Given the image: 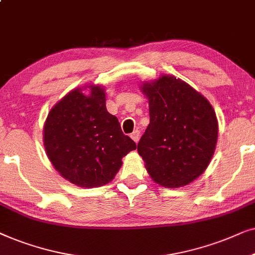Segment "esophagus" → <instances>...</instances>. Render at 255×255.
<instances>
[{"instance_id":"obj_1","label":"esophagus","mask_w":255,"mask_h":255,"mask_svg":"<svg viewBox=\"0 0 255 255\" xmlns=\"http://www.w3.org/2000/svg\"><path fill=\"white\" fill-rule=\"evenodd\" d=\"M130 137L133 138V141L134 142H137L138 141V138H140V130H137V129H135L133 133L130 134Z\"/></svg>"}]
</instances>
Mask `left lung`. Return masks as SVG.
<instances>
[{
  "mask_svg": "<svg viewBox=\"0 0 255 255\" xmlns=\"http://www.w3.org/2000/svg\"><path fill=\"white\" fill-rule=\"evenodd\" d=\"M149 122L137 144L152 181L179 188L199 177L211 161L218 138V121L206 98L189 84L163 74L144 83Z\"/></svg>",
  "mask_w": 255,
  "mask_h": 255,
  "instance_id": "8db88e82",
  "label": "left lung"
}]
</instances>
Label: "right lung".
Segmentation results:
<instances>
[{
    "label": "right lung",
    "mask_w": 255,
    "mask_h": 255,
    "mask_svg": "<svg viewBox=\"0 0 255 255\" xmlns=\"http://www.w3.org/2000/svg\"><path fill=\"white\" fill-rule=\"evenodd\" d=\"M88 88V96L76 88L54 105L43 138L47 157L64 178L81 188H97L114 178L122 157L136 144L107 112L104 87Z\"/></svg>",
    "instance_id": "right-lung-1"
}]
</instances>
